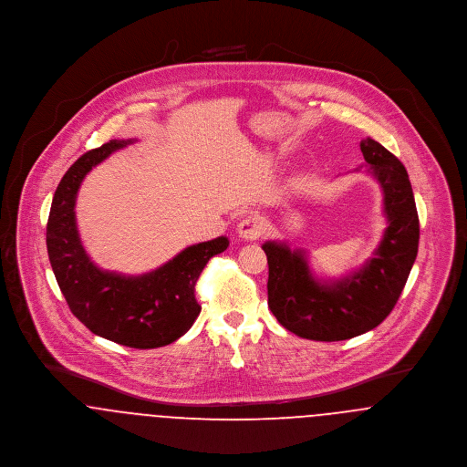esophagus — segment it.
<instances>
[{"instance_id": "obj_1", "label": "esophagus", "mask_w": 467, "mask_h": 467, "mask_svg": "<svg viewBox=\"0 0 467 467\" xmlns=\"http://www.w3.org/2000/svg\"><path fill=\"white\" fill-rule=\"evenodd\" d=\"M266 222L259 214H249L238 223V234L244 240H258L259 236L265 233Z\"/></svg>"}]
</instances>
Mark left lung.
<instances>
[{"instance_id":"8db88e82","label":"left lung","mask_w":467,"mask_h":467,"mask_svg":"<svg viewBox=\"0 0 467 467\" xmlns=\"http://www.w3.org/2000/svg\"><path fill=\"white\" fill-rule=\"evenodd\" d=\"M360 149L367 171L381 186L389 222L374 258L342 279L324 281L311 274L305 251L281 242L263 244L268 308L283 327L308 340H348L381 324L396 306L417 256L419 216L405 166L370 138Z\"/></svg>"}]
</instances>
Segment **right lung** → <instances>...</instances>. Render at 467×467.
Masks as SVG:
<instances>
[{"label":"right lung","instance_id":"1","mask_svg":"<svg viewBox=\"0 0 467 467\" xmlns=\"http://www.w3.org/2000/svg\"><path fill=\"white\" fill-rule=\"evenodd\" d=\"M132 140H110L78 157L53 195L47 247L58 288L71 313L95 335L134 349L162 348L181 338L201 306L195 285L213 256L229 247L225 236L186 247L173 259L141 275L99 268L88 256L77 229L75 201L84 177Z\"/></svg>","mask_w":467,"mask_h":467}]
</instances>
